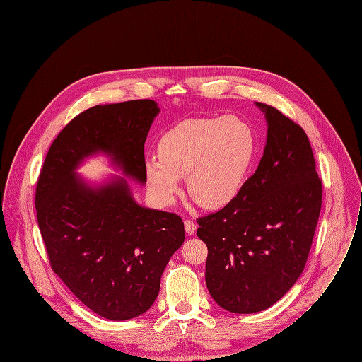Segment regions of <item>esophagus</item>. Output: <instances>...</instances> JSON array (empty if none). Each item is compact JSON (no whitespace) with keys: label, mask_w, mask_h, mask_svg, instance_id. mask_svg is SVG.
<instances>
[{"label":"esophagus","mask_w":362,"mask_h":362,"mask_svg":"<svg viewBox=\"0 0 362 362\" xmlns=\"http://www.w3.org/2000/svg\"><path fill=\"white\" fill-rule=\"evenodd\" d=\"M184 226H185V232H187L188 235H194L195 230H197V223H195L194 221H191V219H187V221L184 222Z\"/></svg>","instance_id":"esophagus-1"}]
</instances>
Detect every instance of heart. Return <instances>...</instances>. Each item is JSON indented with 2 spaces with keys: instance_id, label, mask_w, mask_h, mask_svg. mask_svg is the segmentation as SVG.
<instances>
[{
  "instance_id": "1",
  "label": "heart",
  "mask_w": 362,
  "mask_h": 362,
  "mask_svg": "<svg viewBox=\"0 0 362 362\" xmlns=\"http://www.w3.org/2000/svg\"><path fill=\"white\" fill-rule=\"evenodd\" d=\"M256 153V136L242 117L189 119L163 134L158 156L146 161L148 188L160 205L173 204L180 177L206 209L228 205L242 189Z\"/></svg>"
}]
</instances>
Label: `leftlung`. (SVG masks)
Instances as JSON below:
<instances>
[{
	"label": "left lung",
	"mask_w": 362,
	"mask_h": 362,
	"mask_svg": "<svg viewBox=\"0 0 362 362\" xmlns=\"http://www.w3.org/2000/svg\"><path fill=\"white\" fill-rule=\"evenodd\" d=\"M267 120L257 170L218 212L197 219L206 243V287L225 310L250 314L280 300L301 274L322 199L305 132L256 102Z\"/></svg>",
	"instance_id": "8db88e82"
}]
</instances>
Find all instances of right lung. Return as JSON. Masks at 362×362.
I'll use <instances>...</instances> for the list:
<instances>
[{
  "mask_svg": "<svg viewBox=\"0 0 362 362\" xmlns=\"http://www.w3.org/2000/svg\"><path fill=\"white\" fill-rule=\"evenodd\" d=\"M160 109L140 99L90 107L72 119L45 157L35 208L52 270L96 314L123 321L146 313L185 239L173 212L140 206L126 178L92 188L76 167L98 151L144 184V143Z\"/></svg>",
  "mask_w": 362,
  "mask_h": 362,
  "instance_id": "right-lung-1",
  "label": "right lung"
}]
</instances>
